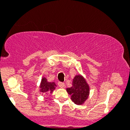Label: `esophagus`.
I'll return each mask as SVG.
<instances>
[{
    "label": "esophagus",
    "instance_id": "1",
    "mask_svg": "<svg viewBox=\"0 0 130 130\" xmlns=\"http://www.w3.org/2000/svg\"><path fill=\"white\" fill-rule=\"evenodd\" d=\"M58 85L59 88H64V83H62V82H58Z\"/></svg>",
    "mask_w": 130,
    "mask_h": 130
}]
</instances>
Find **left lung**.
<instances>
[{"mask_svg": "<svg viewBox=\"0 0 130 130\" xmlns=\"http://www.w3.org/2000/svg\"><path fill=\"white\" fill-rule=\"evenodd\" d=\"M67 92L75 104L82 105L88 99L89 88L86 80L82 76L77 75L73 79L72 86L67 88Z\"/></svg>", "mask_w": 130, "mask_h": 130, "instance_id": "obj_1", "label": "left lung"}]
</instances>
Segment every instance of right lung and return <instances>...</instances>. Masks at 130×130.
<instances>
[{
  "instance_id": "add662e5",
  "label": "right lung",
  "mask_w": 130,
  "mask_h": 130,
  "mask_svg": "<svg viewBox=\"0 0 130 130\" xmlns=\"http://www.w3.org/2000/svg\"><path fill=\"white\" fill-rule=\"evenodd\" d=\"M56 85L54 82H48L47 79L45 78H43L42 79L41 83V92L45 93L47 92H52L53 91V89H55Z\"/></svg>"
}]
</instances>
